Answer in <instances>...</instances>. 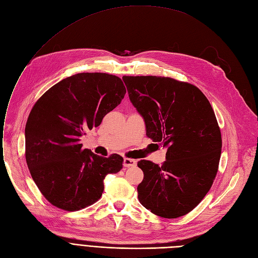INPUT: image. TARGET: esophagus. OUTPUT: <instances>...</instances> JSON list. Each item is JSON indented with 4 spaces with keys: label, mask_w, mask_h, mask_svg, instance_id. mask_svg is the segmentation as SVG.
Masks as SVG:
<instances>
[{
    "label": "esophagus",
    "mask_w": 258,
    "mask_h": 258,
    "mask_svg": "<svg viewBox=\"0 0 258 258\" xmlns=\"http://www.w3.org/2000/svg\"><path fill=\"white\" fill-rule=\"evenodd\" d=\"M123 165H124V167H132V166L136 165V161L133 159H130V158H124Z\"/></svg>",
    "instance_id": "obj_1"
}]
</instances>
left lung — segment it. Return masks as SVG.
Segmentation results:
<instances>
[{
    "label": "left lung",
    "instance_id": "1",
    "mask_svg": "<svg viewBox=\"0 0 258 258\" xmlns=\"http://www.w3.org/2000/svg\"><path fill=\"white\" fill-rule=\"evenodd\" d=\"M123 81L148 137L167 149L162 166L138 161L144 171L138 201L157 216H184L209 192L219 165L222 140L214 110L204 93L187 83L158 76Z\"/></svg>",
    "mask_w": 258,
    "mask_h": 258
}]
</instances>
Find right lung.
I'll list each match as a JSON object with an SVG mask.
<instances>
[{"mask_svg":"<svg viewBox=\"0 0 258 258\" xmlns=\"http://www.w3.org/2000/svg\"><path fill=\"white\" fill-rule=\"evenodd\" d=\"M126 94L121 78L78 73L46 91L26 125V160L43 196L54 207L78 211L96 203L108 173L122 169L123 157L84 149L81 138L101 124Z\"/></svg>","mask_w":258,"mask_h":258,"instance_id":"add662e5","label":"right lung"}]
</instances>
